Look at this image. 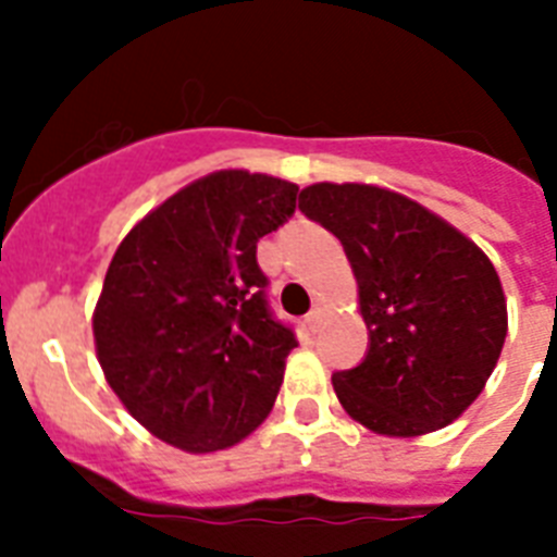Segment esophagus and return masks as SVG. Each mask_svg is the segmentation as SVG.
Wrapping results in <instances>:
<instances>
[{
	"mask_svg": "<svg viewBox=\"0 0 557 557\" xmlns=\"http://www.w3.org/2000/svg\"><path fill=\"white\" fill-rule=\"evenodd\" d=\"M322 320H325V308L314 306V308H311V311H308L306 325H308V329H311V331H317V329H320V322H322Z\"/></svg>",
	"mask_w": 557,
	"mask_h": 557,
	"instance_id": "obj_1",
	"label": "esophagus"
}]
</instances>
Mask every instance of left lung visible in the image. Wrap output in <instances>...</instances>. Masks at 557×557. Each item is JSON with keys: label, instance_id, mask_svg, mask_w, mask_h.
Instances as JSON below:
<instances>
[{"label": "left lung", "instance_id": "obj_1", "mask_svg": "<svg viewBox=\"0 0 557 557\" xmlns=\"http://www.w3.org/2000/svg\"><path fill=\"white\" fill-rule=\"evenodd\" d=\"M300 209L343 243L371 339L362 366L331 376L345 413L396 438L456 422L507 339V297L490 257L385 186L322 181L300 191Z\"/></svg>", "mask_w": 557, "mask_h": 557}]
</instances>
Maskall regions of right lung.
<instances>
[{
    "mask_svg": "<svg viewBox=\"0 0 557 557\" xmlns=\"http://www.w3.org/2000/svg\"><path fill=\"white\" fill-rule=\"evenodd\" d=\"M300 186L218 170L135 223L92 311L96 357L135 422L186 453L235 447L274 408L292 329L269 314L257 240Z\"/></svg>",
    "mask_w": 557,
    "mask_h": 557,
    "instance_id": "obj_1",
    "label": "right lung"
}]
</instances>
